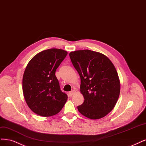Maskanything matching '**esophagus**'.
Listing matches in <instances>:
<instances>
[{
  "label": "esophagus",
  "mask_w": 146,
  "mask_h": 146,
  "mask_svg": "<svg viewBox=\"0 0 146 146\" xmlns=\"http://www.w3.org/2000/svg\"><path fill=\"white\" fill-rule=\"evenodd\" d=\"M75 93V90H71V92H69V94L70 96H72V95H73Z\"/></svg>",
  "instance_id": "esophagus-1"
}]
</instances>
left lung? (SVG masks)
<instances>
[{"instance_id": "obj_1", "label": "left lung", "mask_w": 146, "mask_h": 146, "mask_svg": "<svg viewBox=\"0 0 146 146\" xmlns=\"http://www.w3.org/2000/svg\"><path fill=\"white\" fill-rule=\"evenodd\" d=\"M69 57L81 79L84 102L77 106L78 111L90 119L105 117L115 107L120 92L113 63L104 55L88 49L71 52Z\"/></svg>"}]
</instances>
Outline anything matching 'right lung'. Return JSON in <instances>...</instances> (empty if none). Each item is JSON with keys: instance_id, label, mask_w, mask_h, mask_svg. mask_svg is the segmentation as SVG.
Returning <instances> with one entry per match:
<instances>
[{"instance_id": "1", "label": "right lung", "mask_w": 146, "mask_h": 146, "mask_svg": "<svg viewBox=\"0 0 146 146\" xmlns=\"http://www.w3.org/2000/svg\"><path fill=\"white\" fill-rule=\"evenodd\" d=\"M68 52L49 49L36 54L28 63L23 74L24 98L33 112L42 117L58 113L66 103L68 95L60 89L56 69Z\"/></svg>"}]
</instances>
